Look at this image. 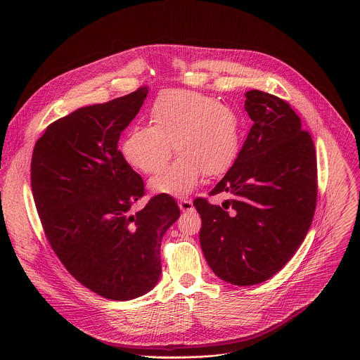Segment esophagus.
<instances>
[{
    "label": "esophagus",
    "instance_id": "1",
    "mask_svg": "<svg viewBox=\"0 0 360 360\" xmlns=\"http://www.w3.org/2000/svg\"><path fill=\"white\" fill-rule=\"evenodd\" d=\"M179 208L182 212H189L193 211V203L191 199H181L179 200Z\"/></svg>",
    "mask_w": 360,
    "mask_h": 360
}]
</instances>
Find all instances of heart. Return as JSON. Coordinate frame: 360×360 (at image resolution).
I'll list each match as a JSON object with an SVG mask.
<instances>
[{
    "label": "heart",
    "mask_w": 360,
    "mask_h": 360,
    "mask_svg": "<svg viewBox=\"0 0 360 360\" xmlns=\"http://www.w3.org/2000/svg\"><path fill=\"white\" fill-rule=\"evenodd\" d=\"M148 124L125 134L121 153L132 168L155 175L168 165L174 145L178 160L150 182L158 192L186 195L202 175L214 178L224 174L236 157L238 115L212 96L167 89L150 105Z\"/></svg>",
    "instance_id": "obj_1"
}]
</instances>
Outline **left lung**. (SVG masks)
I'll return each instance as SVG.
<instances>
[{
	"label": "left lung",
	"instance_id": "left-lung-1",
	"mask_svg": "<svg viewBox=\"0 0 360 360\" xmlns=\"http://www.w3.org/2000/svg\"><path fill=\"white\" fill-rule=\"evenodd\" d=\"M253 125L233 165L210 195L196 198L200 246L221 279L249 286L268 281L295 255L312 225L318 198L316 150L286 101L258 89L245 94Z\"/></svg>",
	"mask_w": 360,
	"mask_h": 360
}]
</instances>
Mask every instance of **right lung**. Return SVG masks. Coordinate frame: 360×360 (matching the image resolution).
Instances as JSON below:
<instances>
[{
	"label": "right lung",
	"mask_w": 360,
	"mask_h": 360,
	"mask_svg": "<svg viewBox=\"0 0 360 360\" xmlns=\"http://www.w3.org/2000/svg\"><path fill=\"white\" fill-rule=\"evenodd\" d=\"M146 94L148 86H139L54 121L31 158V188L48 243L81 285L114 300L155 286L162 236L181 215L167 193L131 212L145 185L118 141Z\"/></svg>",
	"instance_id": "1"
}]
</instances>
